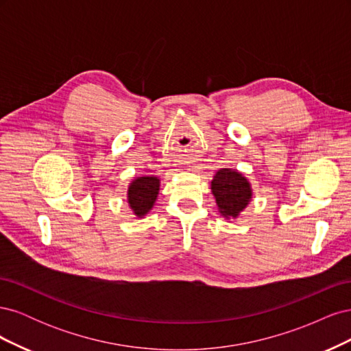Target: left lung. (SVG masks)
I'll return each mask as SVG.
<instances>
[{"instance_id": "left-lung-1", "label": "left lung", "mask_w": 351, "mask_h": 351, "mask_svg": "<svg viewBox=\"0 0 351 351\" xmlns=\"http://www.w3.org/2000/svg\"><path fill=\"white\" fill-rule=\"evenodd\" d=\"M210 190L219 214L227 219L237 218L252 199V186L247 178L231 168L218 169L210 182Z\"/></svg>"}]
</instances>
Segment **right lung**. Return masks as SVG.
I'll list each match as a JSON object with an SVG mask.
<instances>
[{"label": "right lung", "instance_id": "1", "mask_svg": "<svg viewBox=\"0 0 351 351\" xmlns=\"http://www.w3.org/2000/svg\"><path fill=\"white\" fill-rule=\"evenodd\" d=\"M159 183L161 180L155 176L137 177L127 190V202L137 218H143L149 212L159 193Z\"/></svg>", "mask_w": 351, "mask_h": 351}]
</instances>
